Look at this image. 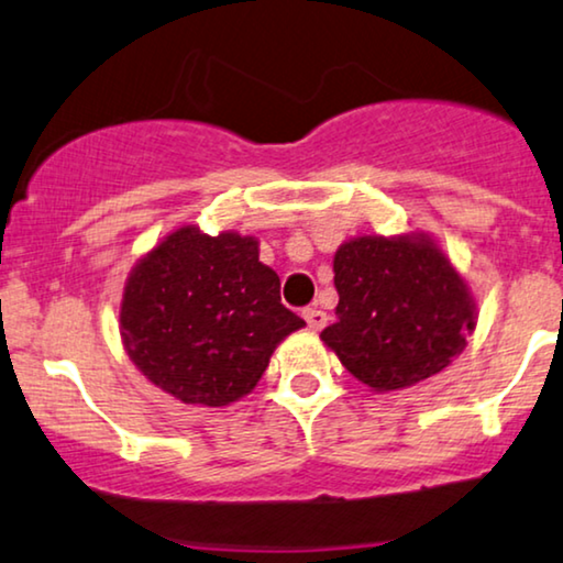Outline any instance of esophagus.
<instances>
[{"label": "esophagus", "instance_id": "esophagus-1", "mask_svg": "<svg viewBox=\"0 0 563 563\" xmlns=\"http://www.w3.org/2000/svg\"><path fill=\"white\" fill-rule=\"evenodd\" d=\"M303 319H306V324H309V329H313V332H319V329L327 324V313L321 309H303Z\"/></svg>", "mask_w": 563, "mask_h": 563}]
</instances>
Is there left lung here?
Wrapping results in <instances>:
<instances>
[{"label":"left lung","instance_id":"1","mask_svg":"<svg viewBox=\"0 0 563 563\" xmlns=\"http://www.w3.org/2000/svg\"><path fill=\"white\" fill-rule=\"evenodd\" d=\"M336 321L327 347L373 391L415 386L451 365L474 332V298L427 236H357L334 254Z\"/></svg>","mask_w":563,"mask_h":563}]
</instances>
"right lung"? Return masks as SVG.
<instances>
[{
	"label": "right lung",
	"mask_w": 563,
	"mask_h": 563,
	"mask_svg": "<svg viewBox=\"0 0 563 563\" xmlns=\"http://www.w3.org/2000/svg\"><path fill=\"white\" fill-rule=\"evenodd\" d=\"M306 321L280 303L257 239L183 227L125 283L120 334L136 368L185 404L227 407L250 394L277 342Z\"/></svg>",
	"instance_id": "1"
}]
</instances>
